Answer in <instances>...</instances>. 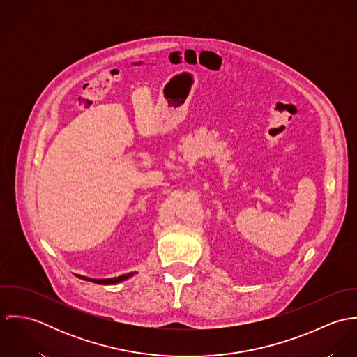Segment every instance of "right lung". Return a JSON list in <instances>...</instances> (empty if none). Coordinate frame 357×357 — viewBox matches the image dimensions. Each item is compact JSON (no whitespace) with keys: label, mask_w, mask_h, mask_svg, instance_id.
<instances>
[{"label":"right lung","mask_w":357,"mask_h":357,"mask_svg":"<svg viewBox=\"0 0 357 357\" xmlns=\"http://www.w3.org/2000/svg\"><path fill=\"white\" fill-rule=\"evenodd\" d=\"M136 272H129V273H125V275H121V276H116V278H105V279H93V278H88V276H84V275H77L79 279H84V280H89V282H93V283H98V284H116V283H121L129 278H132Z\"/></svg>","instance_id":"obj_1"}]
</instances>
